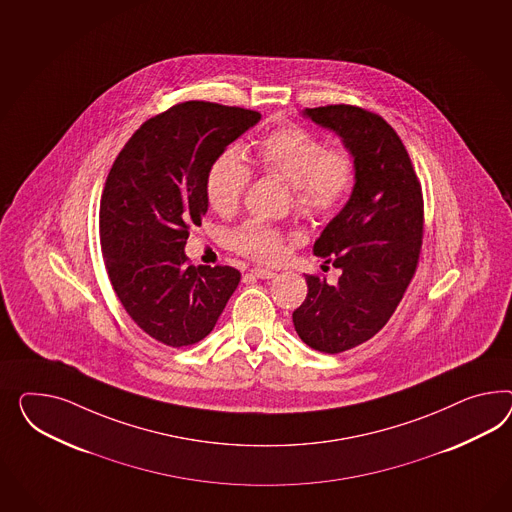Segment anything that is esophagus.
<instances>
[{
  "mask_svg": "<svg viewBox=\"0 0 512 512\" xmlns=\"http://www.w3.org/2000/svg\"><path fill=\"white\" fill-rule=\"evenodd\" d=\"M249 276L257 277V279H274L276 272L257 266V268H251V270H249Z\"/></svg>",
  "mask_w": 512,
  "mask_h": 512,
  "instance_id": "esophagus-1",
  "label": "esophagus"
}]
</instances>
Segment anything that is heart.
Instances as JSON below:
<instances>
[{
	"label": "heart",
	"mask_w": 512,
	"mask_h": 512,
	"mask_svg": "<svg viewBox=\"0 0 512 512\" xmlns=\"http://www.w3.org/2000/svg\"><path fill=\"white\" fill-rule=\"evenodd\" d=\"M257 160L266 173L292 186L294 208L307 218L330 216L345 205L358 180V162L346 147H330L317 134L298 125L279 126L257 143ZM251 182V169L236 149L221 151L205 179L208 203L231 214ZM233 248L263 263H276L285 253V236L263 221H246L233 233Z\"/></svg>",
	"instance_id": "obj_1"
}]
</instances>
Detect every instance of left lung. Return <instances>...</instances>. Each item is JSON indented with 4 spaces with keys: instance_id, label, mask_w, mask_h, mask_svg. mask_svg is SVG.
<instances>
[{
    "instance_id": "obj_1",
    "label": "left lung",
    "mask_w": 512,
    "mask_h": 512,
    "mask_svg": "<svg viewBox=\"0 0 512 512\" xmlns=\"http://www.w3.org/2000/svg\"><path fill=\"white\" fill-rule=\"evenodd\" d=\"M304 117L333 130L358 162L350 199L313 246L341 276L335 285L305 276L307 296L292 313L305 345L339 354L380 332L408 289L423 244V194L401 138L380 115L335 104Z\"/></svg>"
}]
</instances>
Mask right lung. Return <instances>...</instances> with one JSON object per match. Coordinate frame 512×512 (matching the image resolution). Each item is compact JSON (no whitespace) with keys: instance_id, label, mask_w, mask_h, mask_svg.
<instances>
[{"instance_id":"1","label":"right lung","mask_w":512,"mask_h":512,"mask_svg":"<svg viewBox=\"0 0 512 512\" xmlns=\"http://www.w3.org/2000/svg\"><path fill=\"white\" fill-rule=\"evenodd\" d=\"M259 111L190 100L145 121L115 158L100 199V246L130 318L167 346L195 345L216 326L240 272L192 266L190 227L207 214L205 179Z\"/></svg>"}]
</instances>
